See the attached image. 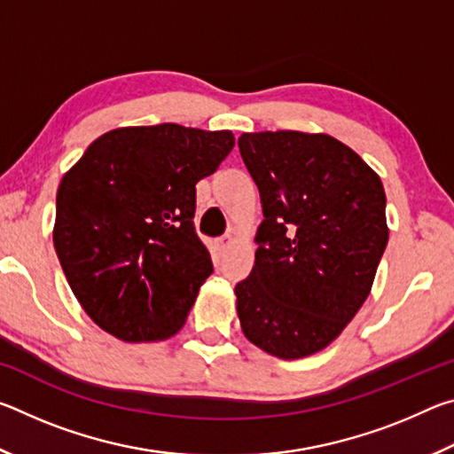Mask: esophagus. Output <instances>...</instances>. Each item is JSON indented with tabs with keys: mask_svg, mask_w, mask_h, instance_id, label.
I'll return each instance as SVG.
<instances>
[{
	"mask_svg": "<svg viewBox=\"0 0 454 454\" xmlns=\"http://www.w3.org/2000/svg\"><path fill=\"white\" fill-rule=\"evenodd\" d=\"M232 240H234V238L230 236V234L218 238V240H216V250L220 252V254H224V252L230 248V244H232Z\"/></svg>",
	"mask_w": 454,
	"mask_h": 454,
	"instance_id": "obj_1",
	"label": "esophagus"
}]
</instances>
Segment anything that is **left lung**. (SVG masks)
I'll return each mask as SVG.
<instances>
[{
  "instance_id": "1",
  "label": "left lung",
  "mask_w": 454,
  "mask_h": 454,
  "mask_svg": "<svg viewBox=\"0 0 454 454\" xmlns=\"http://www.w3.org/2000/svg\"><path fill=\"white\" fill-rule=\"evenodd\" d=\"M264 220L236 284L244 336L278 358L328 347L368 298L388 242L387 196L356 152L326 134H242Z\"/></svg>"
}]
</instances>
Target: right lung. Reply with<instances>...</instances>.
Returning <instances> with one entry per match:
<instances>
[{"instance_id": "obj_1", "label": "right lung", "mask_w": 454, "mask_h": 454, "mask_svg": "<svg viewBox=\"0 0 454 454\" xmlns=\"http://www.w3.org/2000/svg\"><path fill=\"white\" fill-rule=\"evenodd\" d=\"M232 132L178 124L112 129L59 182L53 246L88 317L126 342L176 334L214 272L194 226L196 184Z\"/></svg>"}]
</instances>
